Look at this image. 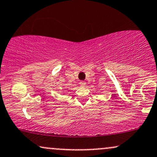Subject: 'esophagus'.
<instances>
[{
    "label": "esophagus",
    "instance_id": "1",
    "mask_svg": "<svg viewBox=\"0 0 157 157\" xmlns=\"http://www.w3.org/2000/svg\"><path fill=\"white\" fill-rule=\"evenodd\" d=\"M80 85L81 86H85L86 85V82H85V81H80Z\"/></svg>",
    "mask_w": 157,
    "mask_h": 157
}]
</instances>
